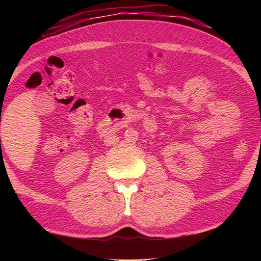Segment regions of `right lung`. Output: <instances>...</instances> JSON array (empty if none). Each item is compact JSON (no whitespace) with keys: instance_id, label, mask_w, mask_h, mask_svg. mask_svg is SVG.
<instances>
[{"instance_id":"obj_1","label":"right lung","mask_w":261,"mask_h":261,"mask_svg":"<svg viewBox=\"0 0 261 261\" xmlns=\"http://www.w3.org/2000/svg\"><path fill=\"white\" fill-rule=\"evenodd\" d=\"M0 145H1V143H0Z\"/></svg>"}]
</instances>
